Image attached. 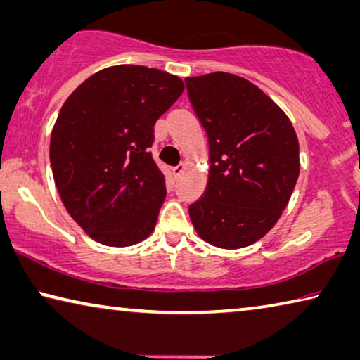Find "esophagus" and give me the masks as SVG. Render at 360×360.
<instances>
[{"instance_id": "obj_1", "label": "esophagus", "mask_w": 360, "mask_h": 360, "mask_svg": "<svg viewBox=\"0 0 360 360\" xmlns=\"http://www.w3.org/2000/svg\"><path fill=\"white\" fill-rule=\"evenodd\" d=\"M182 171H184V165H178V167L173 168V176H174L176 179H178L179 176L182 174Z\"/></svg>"}]
</instances>
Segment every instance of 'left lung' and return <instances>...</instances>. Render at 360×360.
<instances>
[{"mask_svg": "<svg viewBox=\"0 0 360 360\" xmlns=\"http://www.w3.org/2000/svg\"><path fill=\"white\" fill-rule=\"evenodd\" d=\"M208 136L210 173L189 207L198 236L219 248L259 240L281 218L300 174L298 138L269 96L242 77L214 72L186 78Z\"/></svg>", "mask_w": 360, "mask_h": 360, "instance_id": "obj_1", "label": "left lung"}]
</instances>
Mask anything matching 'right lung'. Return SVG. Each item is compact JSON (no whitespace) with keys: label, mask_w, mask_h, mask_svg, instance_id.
I'll return each instance as SVG.
<instances>
[{"label":"right lung","mask_w":360,"mask_h":360,"mask_svg":"<svg viewBox=\"0 0 360 360\" xmlns=\"http://www.w3.org/2000/svg\"><path fill=\"white\" fill-rule=\"evenodd\" d=\"M184 91L182 79L142 65L94 73L68 96L51 133L49 158L62 203L107 247L144 240L167 187L153 162L157 120Z\"/></svg>","instance_id":"obj_1"}]
</instances>
